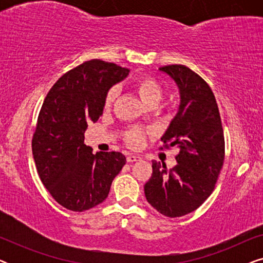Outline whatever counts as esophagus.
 <instances>
[{
    "label": "esophagus",
    "instance_id": "1",
    "mask_svg": "<svg viewBox=\"0 0 263 263\" xmlns=\"http://www.w3.org/2000/svg\"><path fill=\"white\" fill-rule=\"evenodd\" d=\"M139 160H141V158H140L139 156H134V154H128V157H127L128 163H134V161H139Z\"/></svg>",
    "mask_w": 263,
    "mask_h": 263
}]
</instances>
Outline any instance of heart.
Returning a JSON list of instances; mask_svg holds the SVG:
<instances>
[{
    "label": "heart",
    "mask_w": 263,
    "mask_h": 263,
    "mask_svg": "<svg viewBox=\"0 0 263 263\" xmlns=\"http://www.w3.org/2000/svg\"><path fill=\"white\" fill-rule=\"evenodd\" d=\"M133 88L138 93L140 99L142 100L143 104L147 106L149 104H158L160 102L161 97H163V89L159 82H158L154 78L151 77H141L133 82ZM117 97V89L111 88L105 97V107H109L112 105L115 99ZM125 140H127L128 145L132 147H140L143 143L145 140V133L140 129H130L125 134Z\"/></svg>",
    "instance_id": "b5f03b06"
}]
</instances>
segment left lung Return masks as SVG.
<instances>
[{
    "instance_id": "8db88e82",
    "label": "left lung",
    "mask_w": 263,
    "mask_h": 263,
    "mask_svg": "<svg viewBox=\"0 0 263 263\" xmlns=\"http://www.w3.org/2000/svg\"><path fill=\"white\" fill-rule=\"evenodd\" d=\"M159 70L174 80L179 93L178 111L161 141L179 153L171 170L152 161L145 196L159 213L176 218L199 208L214 190L224 163V132L215 97L200 75L182 64Z\"/></svg>"
}]
</instances>
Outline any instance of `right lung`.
<instances>
[{
	"instance_id": "1",
	"label": "right lung",
	"mask_w": 263,
	"mask_h": 263,
	"mask_svg": "<svg viewBox=\"0 0 263 263\" xmlns=\"http://www.w3.org/2000/svg\"><path fill=\"white\" fill-rule=\"evenodd\" d=\"M128 74L127 68L91 60L62 75L45 97L32 152L43 184L67 210L102 203L127 161L120 152L93 154L84 140L88 123L103 115L109 89Z\"/></svg>"
}]
</instances>
